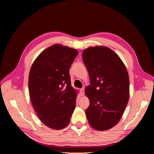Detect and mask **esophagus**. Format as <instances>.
<instances>
[{
    "instance_id": "obj_1",
    "label": "esophagus",
    "mask_w": 154,
    "mask_h": 154,
    "mask_svg": "<svg viewBox=\"0 0 154 154\" xmlns=\"http://www.w3.org/2000/svg\"><path fill=\"white\" fill-rule=\"evenodd\" d=\"M80 92H81V94L82 96H84V92H85V88L83 87L80 89Z\"/></svg>"
}]
</instances>
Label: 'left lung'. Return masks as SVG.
<instances>
[{"label":"left lung","instance_id":"8db88e82","mask_svg":"<svg viewBox=\"0 0 154 154\" xmlns=\"http://www.w3.org/2000/svg\"><path fill=\"white\" fill-rule=\"evenodd\" d=\"M91 83L85 88L90 101L85 112L88 123L106 130L119 122L129 99V77L122 60L104 46L90 47L82 53Z\"/></svg>","mask_w":154,"mask_h":154}]
</instances>
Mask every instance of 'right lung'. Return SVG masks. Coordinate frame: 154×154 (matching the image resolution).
<instances>
[{
  "instance_id": "right-lung-1",
  "label": "right lung",
  "mask_w": 154,
  "mask_h": 154,
  "mask_svg": "<svg viewBox=\"0 0 154 154\" xmlns=\"http://www.w3.org/2000/svg\"><path fill=\"white\" fill-rule=\"evenodd\" d=\"M78 54L76 49L55 44L42 52L31 67L30 99L39 119L49 128L60 130L69 124L76 99L69 69Z\"/></svg>"
}]
</instances>
